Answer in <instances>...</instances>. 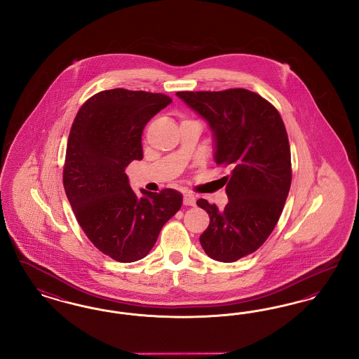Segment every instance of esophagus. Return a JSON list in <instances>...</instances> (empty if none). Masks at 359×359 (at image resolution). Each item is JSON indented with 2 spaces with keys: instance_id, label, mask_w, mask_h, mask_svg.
<instances>
[{
  "instance_id": "34e87169",
  "label": "esophagus",
  "mask_w": 359,
  "mask_h": 359,
  "mask_svg": "<svg viewBox=\"0 0 359 359\" xmlns=\"http://www.w3.org/2000/svg\"><path fill=\"white\" fill-rule=\"evenodd\" d=\"M183 203L186 205H195L196 199H195V196L191 195V194H184V196H183Z\"/></svg>"
}]
</instances>
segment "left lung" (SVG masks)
I'll return each instance as SVG.
<instances>
[{"label": "left lung", "mask_w": 359, "mask_h": 359, "mask_svg": "<svg viewBox=\"0 0 359 359\" xmlns=\"http://www.w3.org/2000/svg\"><path fill=\"white\" fill-rule=\"evenodd\" d=\"M176 95L208 123L214 160L231 170L223 177L229 198L223 210L205 199L196 203L210 217L199 238L205 255L234 262L266 241L285 205L292 171L284 122L273 104L245 88Z\"/></svg>", "instance_id": "1"}]
</instances>
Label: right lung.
Here are the masks:
<instances>
[{
	"instance_id": "add662e5",
	"label": "right lung",
	"mask_w": 359,
	"mask_h": 359,
	"mask_svg": "<svg viewBox=\"0 0 359 359\" xmlns=\"http://www.w3.org/2000/svg\"><path fill=\"white\" fill-rule=\"evenodd\" d=\"M172 102L164 94L104 90L79 109L69 130L63 184L87 238L103 255L135 262L154 248L183 196L167 188L137 196L125 168L142 158L145 125Z\"/></svg>"
}]
</instances>
